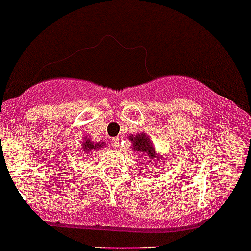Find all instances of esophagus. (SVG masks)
<instances>
[{
  "mask_svg": "<svg viewBox=\"0 0 251 251\" xmlns=\"http://www.w3.org/2000/svg\"><path fill=\"white\" fill-rule=\"evenodd\" d=\"M112 146L115 147V148H120V138H119V136L112 139Z\"/></svg>",
  "mask_w": 251,
  "mask_h": 251,
  "instance_id": "34e87169",
  "label": "esophagus"
}]
</instances>
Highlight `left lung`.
I'll list each match as a JSON object with an SVG mask.
<instances>
[{
	"mask_svg": "<svg viewBox=\"0 0 251 251\" xmlns=\"http://www.w3.org/2000/svg\"><path fill=\"white\" fill-rule=\"evenodd\" d=\"M129 140L131 142V148L132 151L140 152L146 156L147 161L157 160V161H164V157L157 154L156 150H154L153 143L150 139V136L147 135L146 132H139L136 135H129Z\"/></svg>",
	"mask_w": 251,
	"mask_h": 251,
	"instance_id": "left-lung-1",
	"label": "left lung"
}]
</instances>
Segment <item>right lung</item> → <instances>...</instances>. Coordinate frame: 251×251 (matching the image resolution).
Returning a JSON list of instances; mask_svg holds the SVG:
<instances>
[{
	"label": "right lung",
	"instance_id": "1",
	"mask_svg": "<svg viewBox=\"0 0 251 251\" xmlns=\"http://www.w3.org/2000/svg\"><path fill=\"white\" fill-rule=\"evenodd\" d=\"M104 146V142H97V143H94L89 136H87V138H83L82 140V151L83 152H86V153L91 152L93 150H101Z\"/></svg>",
	"mask_w": 251,
	"mask_h": 251
}]
</instances>
